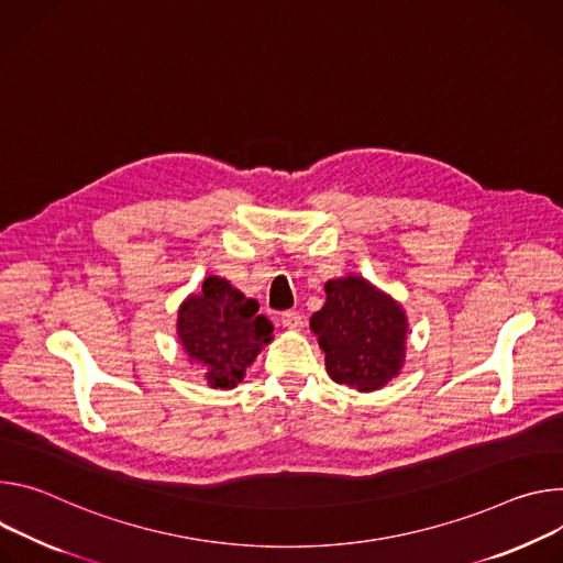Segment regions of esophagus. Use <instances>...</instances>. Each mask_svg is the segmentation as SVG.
Instances as JSON below:
<instances>
[{
    "instance_id": "1",
    "label": "esophagus",
    "mask_w": 563,
    "mask_h": 563,
    "mask_svg": "<svg viewBox=\"0 0 563 563\" xmlns=\"http://www.w3.org/2000/svg\"><path fill=\"white\" fill-rule=\"evenodd\" d=\"M282 324L288 331H301L303 329V318H301L299 310H286V313L282 316Z\"/></svg>"
}]
</instances>
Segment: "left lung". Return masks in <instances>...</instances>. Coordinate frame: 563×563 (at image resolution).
I'll return each instance as SVG.
<instances>
[{"mask_svg":"<svg viewBox=\"0 0 563 563\" xmlns=\"http://www.w3.org/2000/svg\"><path fill=\"white\" fill-rule=\"evenodd\" d=\"M324 290L327 301L310 318V331L329 376L357 391L383 389L405 364L409 324L402 306L355 275L331 279Z\"/></svg>","mask_w":563,"mask_h":563,"instance_id":"obj_1","label":"left lung"}]
</instances>
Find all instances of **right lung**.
Instances as JSON below:
<instances>
[{"label": "right lung", "instance_id": "right-lung-1", "mask_svg": "<svg viewBox=\"0 0 563 563\" xmlns=\"http://www.w3.org/2000/svg\"><path fill=\"white\" fill-rule=\"evenodd\" d=\"M176 335L190 360L206 366L212 389H232L273 340V324L260 316L255 299H247L228 279L210 275L201 292L180 303Z\"/></svg>", "mask_w": 563, "mask_h": 563}]
</instances>
